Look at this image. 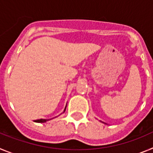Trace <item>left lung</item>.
<instances>
[{"instance_id":"obj_1","label":"left lung","mask_w":153,"mask_h":153,"mask_svg":"<svg viewBox=\"0 0 153 153\" xmlns=\"http://www.w3.org/2000/svg\"><path fill=\"white\" fill-rule=\"evenodd\" d=\"M100 122H102V121H100ZM102 123H103V122H102ZM105 124H106V123H105Z\"/></svg>"}]
</instances>
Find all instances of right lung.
<instances>
[{"instance_id": "right-lung-1", "label": "right lung", "mask_w": 153, "mask_h": 153, "mask_svg": "<svg viewBox=\"0 0 153 153\" xmlns=\"http://www.w3.org/2000/svg\"><path fill=\"white\" fill-rule=\"evenodd\" d=\"M66 108H67V105H66V106H65L64 110H63V113H64V112L66 111ZM52 119H53V118H52ZM52 119H50V120H52ZM46 120V119H40V120H34V122L40 123H46V122H47V121H48V120Z\"/></svg>"}]
</instances>
